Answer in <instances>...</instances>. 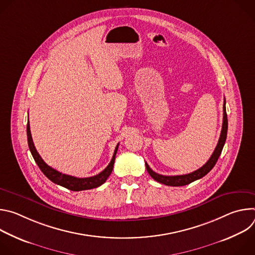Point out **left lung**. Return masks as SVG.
<instances>
[{"mask_svg":"<svg viewBox=\"0 0 255 255\" xmlns=\"http://www.w3.org/2000/svg\"><path fill=\"white\" fill-rule=\"evenodd\" d=\"M226 102L224 100V105H223V124H222V130H221V135L219 138V141H218L217 146L213 152V154L211 155V157L209 158V160L199 169L191 172V173H187V174H181V175H162L159 173L154 172L149 165L145 162V166H146V169L148 171V173L151 175V177L153 179H155L156 181L160 184H163L165 186H171V187H180V186H186L189 185L193 181L202 178L203 176H205L216 164L218 158H219L222 149L224 147V144L226 141V137H227V130H228V119H227V113H226Z\"/></svg>","mask_w":255,"mask_h":255,"instance_id":"1","label":"left lung"}]
</instances>
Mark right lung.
<instances>
[{
  "label": "right lung",
  "mask_w": 255,
  "mask_h": 255,
  "mask_svg": "<svg viewBox=\"0 0 255 255\" xmlns=\"http://www.w3.org/2000/svg\"><path fill=\"white\" fill-rule=\"evenodd\" d=\"M27 139H28V146H29V149L31 151V154H32L35 162L37 163V165L41 169V171L45 174V176L48 179H50L52 183H54L56 185H59L63 188H66L70 191H74V192L91 190V189L98 188V187L102 186L113 170L116 153H117L118 146H119V144H117V146L115 148V151H114V154H113V157H112L110 163L108 164V166L103 171H101L99 174L91 176V177L80 178V177H76V176H71V175H68V174L61 173V172L57 171L56 169L52 168L51 166H49L48 164H46L44 162V160L41 158V156L39 155V153L37 152V150H36V148L34 146V143H33L32 136H31V131H30L29 120H28V123H27Z\"/></svg>",
  "instance_id": "right-lung-1"
}]
</instances>
